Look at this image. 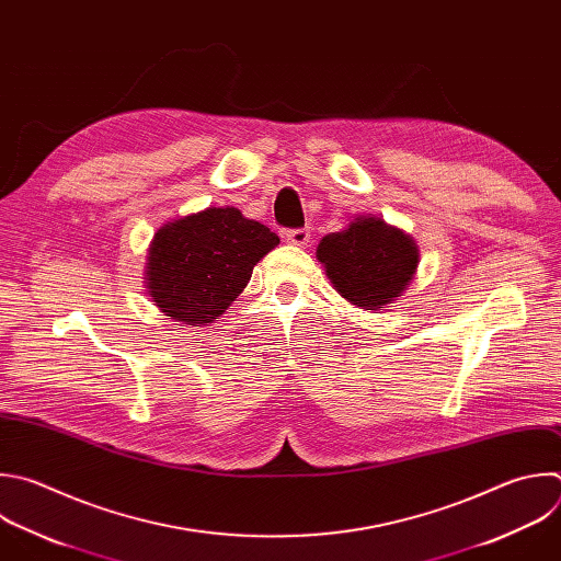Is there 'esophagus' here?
Here are the masks:
<instances>
[{
    "instance_id": "esophagus-1",
    "label": "esophagus",
    "mask_w": 561,
    "mask_h": 561,
    "mask_svg": "<svg viewBox=\"0 0 561 561\" xmlns=\"http://www.w3.org/2000/svg\"><path fill=\"white\" fill-rule=\"evenodd\" d=\"M284 238H286V242H290V244H295V247H308V242H310V229H288V231L284 233Z\"/></svg>"
}]
</instances>
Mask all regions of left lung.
<instances>
[{"mask_svg":"<svg viewBox=\"0 0 561 561\" xmlns=\"http://www.w3.org/2000/svg\"><path fill=\"white\" fill-rule=\"evenodd\" d=\"M317 260L341 297L365 310H381L410 286L421 255L401 229L358 216L319 242Z\"/></svg>","mask_w":561,"mask_h":561,"instance_id":"left-lung-1","label":"left lung"}]
</instances>
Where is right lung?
Returning <instances> with one entry per match:
<instances>
[{
	"instance_id": "obj_1",
	"label": "right lung",
	"mask_w": 561,
	"mask_h": 561,
	"mask_svg": "<svg viewBox=\"0 0 561 561\" xmlns=\"http://www.w3.org/2000/svg\"><path fill=\"white\" fill-rule=\"evenodd\" d=\"M279 244L264 225L236 207L205 211L162 225L147 253V293L171 319L207 325L247 288L253 266Z\"/></svg>"
}]
</instances>
